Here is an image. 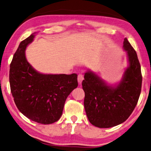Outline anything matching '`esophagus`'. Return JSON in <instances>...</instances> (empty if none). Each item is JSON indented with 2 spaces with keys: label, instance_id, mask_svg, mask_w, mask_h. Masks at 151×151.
I'll return each instance as SVG.
<instances>
[{
  "label": "esophagus",
  "instance_id": "esophagus-1",
  "mask_svg": "<svg viewBox=\"0 0 151 151\" xmlns=\"http://www.w3.org/2000/svg\"><path fill=\"white\" fill-rule=\"evenodd\" d=\"M83 80V76L81 73L79 74L78 76V81L79 84H81Z\"/></svg>",
  "mask_w": 151,
  "mask_h": 151
}]
</instances>
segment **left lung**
Segmentation results:
<instances>
[{"label": "left lung", "mask_w": 151, "mask_h": 151, "mask_svg": "<svg viewBox=\"0 0 151 151\" xmlns=\"http://www.w3.org/2000/svg\"><path fill=\"white\" fill-rule=\"evenodd\" d=\"M123 48L127 52L129 65L117 85H107L90 70L84 76L82 88L86 115L89 122L99 128L112 127L125 121L133 111L141 94V65L135 50L126 38Z\"/></svg>", "instance_id": "1"}]
</instances>
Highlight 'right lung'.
Here are the masks:
<instances>
[{"label": "right lung", "mask_w": 151, "mask_h": 151, "mask_svg": "<svg viewBox=\"0 0 151 151\" xmlns=\"http://www.w3.org/2000/svg\"><path fill=\"white\" fill-rule=\"evenodd\" d=\"M34 33L20 42L10 63V90L18 110L33 121L52 124L59 120L68 96L78 86V75L43 74L28 62L25 50Z\"/></svg>", "instance_id": "obj_1"}]
</instances>
